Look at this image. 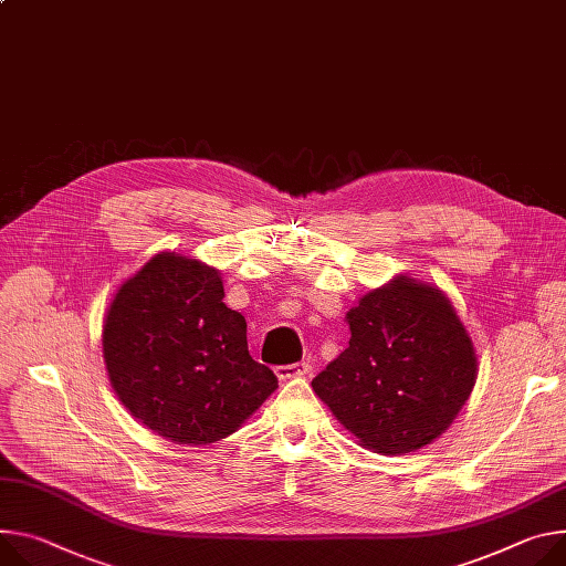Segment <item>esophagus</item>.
Masks as SVG:
<instances>
[{
  "mask_svg": "<svg viewBox=\"0 0 566 566\" xmlns=\"http://www.w3.org/2000/svg\"><path fill=\"white\" fill-rule=\"evenodd\" d=\"M312 373V364L310 361H297V364H291V366H277L275 368V375L277 379H293V377H304Z\"/></svg>",
  "mask_w": 566,
  "mask_h": 566,
  "instance_id": "1",
  "label": "esophagus"
}]
</instances>
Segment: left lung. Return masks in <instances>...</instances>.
I'll return each instance as SVG.
<instances>
[{"mask_svg":"<svg viewBox=\"0 0 566 566\" xmlns=\"http://www.w3.org/2000/svg\"><path fill=\"white\" fill-rule=\"evenodd\" d=\"M349 345L312 381L336 420L377 453L440 438L476 384L472 338L431 284L397 275L347 312Z\"/></svg>","mask_w":566,"mask_h":566,"instance_id":"1","label":"left lung"}]
</instances>
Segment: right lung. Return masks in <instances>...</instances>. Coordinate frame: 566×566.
<instances>
[{"instance_id": "obj_1", "label": "right lung", "mask_w": 566, "mask_h": 566, "mask_svg": "<svg viewBox=\"0 0 566 566\" xmlns=\"http://www.w3.org/2000/svg\"><path fill=\"white\" fill-rule=\"evenodd\" d=\"M221 273L163 252L126 280L104 321V361L119 401L176 444L234 433L277 388L248 352L245 318Z\"/></svg>"}]
</instances>
